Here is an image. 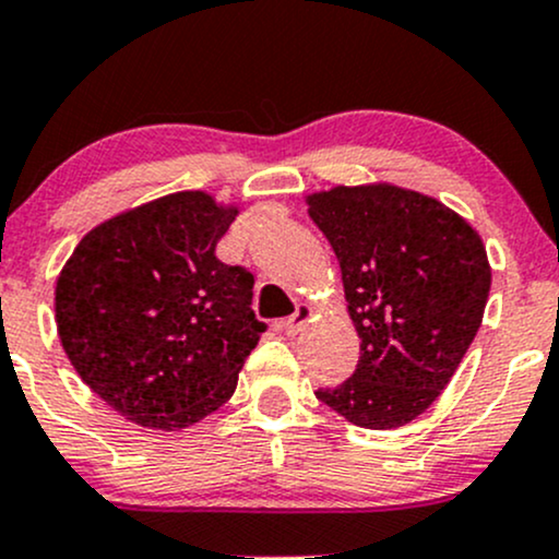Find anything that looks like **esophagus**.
<instances>
[{
	"mask_svg": "<svg viewBox=\"0 0 559 559\" xmlns=\"http://www.w3.org/2000/svg\"><path fill=\"white\" fill-rule=\"evenodd\" d=\"M312 316V307L310 305H299L297 312H294L292 318H286L284 323H281V329H284L286 336H297V333L305 329V323L310 320Z\"/></svg>",
	"mask_w": 559,
	"mask_h": 559,
	"instance_id": "1",
	"label": "esophagus"
}]
</instances>
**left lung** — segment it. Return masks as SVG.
Masks as SVG:
<instances>
[{
    "instance_id": "left-lung-1",
    "label": "left lung",
    "mask_w": 559,
    "mask_h": 559,
    "mask_svg": "<svg viewBox=\"0 0 559 559\" xmlns=\"http://www.w3.org/2000/svg\"><path fill=\"white\" fill-rule=\"evenodd\" d=\"M307 204L342 265L360 336L355 373L316 396L360 428H400L431 407L476 338L491 288L484 241L400 186H336Z\"/></svg>"
}]
</instances>
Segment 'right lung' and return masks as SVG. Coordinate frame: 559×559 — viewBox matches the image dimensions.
Here are the masks:
<instances>
[{"mask_svg": "<svg viewBox=\"0 0 559 559\" xmlns=\"http://www.w3.org/2000/svg\"><path fill=\"white\" fill-rule=\"evenodd\" d=\"M239 210L178 191L83 236L57 278L62 349L128 420L176 431L215 413L267 329L254 275L215 258Z\"/></svg>", "mask_w": 559, "mask_h": 559, "instance_id": "obj_1", "label": "right lung"}]
</instances>
